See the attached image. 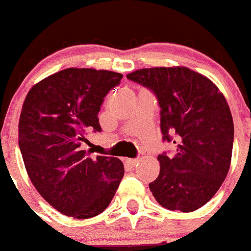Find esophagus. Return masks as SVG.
Wrapping results in <instances>:
<instances>
[{"label":"esophagus","mask_w":251,"mask_h":251,"mask_svg":"<svg viewBox=\"0 0 251 251\" xmlns=\"http://www.w3.org/2000/svg\"><path fill=\"white\" fill-rule=\"evenodd\" d=\"M126 163L130 165L131 167H134V166H136L139 163V158H129V160H126Z\"/></svg>","instance_id":"1"}]
</instances>
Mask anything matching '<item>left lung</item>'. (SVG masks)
<instances>
[{
  "mask_svg": "<svg viewBox=\"0 0 251 251\" xmlns=\"http://www.w3.org/2000/svg\"><path fill=\"white\" fill-rule=\"evenodd\" d=\"M126 78L155 94L163 140L177 145L173 156H157L160 175L149 184L156 201L172 211L200 209L220 189L232 160L234 126L225 96L187 67L143 68Z\"/></svg>",
  "mask_w": 251,
  "mask_h": 251,
  "instance_id": "1",
  "label": "left lung"
}]
</instances>
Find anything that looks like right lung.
Segmentation results:
<instances>
[{
  "label": "right lung",
  "mask_w": 251,
  "mask_h": 251,
  "mask_svg": "<svg viewBox=\"0 0 251 251\" xmlns=\"http://www.w3.org/2000/svg\"><path fill=\"white\" fill-rule=\"evenodd\" d=\"M122 78L103 69L67 68L35 84L24 100L18 140L25 170L39 194L69 217L105 211L125 176L120 158H93L81 150L86 131H101L103 99Z\"/></svg>",
  "instance_id": "1"
}]
</instances>
